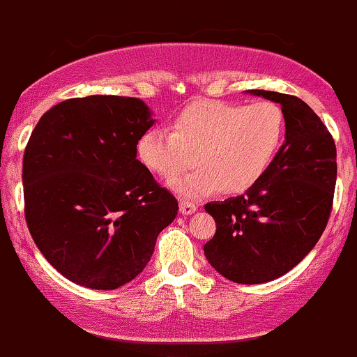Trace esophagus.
Instances as JSON below:
<instances>
[{
  "mask_svg": "<svg viewBox=\"0 0 357 357\" xmlns=\"http://www.w3.org/2000/svg\"><path fill=\"white\" fill-rule=\"evenodd\" d=\"M179 210H181L183 215H191V213L197 210V205L191 204V202H181V204H179Z\"/></svg>",
  "mask_w": 357,
  "mask_h": 357,
  "instance_id": "1",
  "label": "esophagus"
}]
</instances>
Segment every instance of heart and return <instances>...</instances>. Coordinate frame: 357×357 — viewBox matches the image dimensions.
Instances as JSON below:
<instances>
[{
  "label": "heart",
  "mask_w": 357,
  "mask_h": 357,
  "mask_svg": "<svg viewBox=\"0 0 357 357\" xmlns=\"http://www.w3.org/2000/svg\"><path fill=\"white\" fill-rule=\"evenodd\" d=\"M284 135L286 116L279 104L200 100L176 114L172 131H145L138 138L137 153L149 171L167 179L197 160V171L169 183L186 198L207 197L219 188L241 193L272 166Z\"/></svg>",
  "instance_id": "obj_1"
}]
</instances>
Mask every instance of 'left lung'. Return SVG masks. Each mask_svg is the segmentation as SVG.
<instances>
[{
  "label": "left lung",
  "instance_id": "1",
  "mask_svg": "<svg viewBox=\"0 0 357 357\" xmlns=\"http://www.w3.org/2000/svg\"><path fill=\"white\" fill-rule=\"evenodd\" d=\"M248 93L280 104L286 140L246 193L205 205L217 231L204 251L232 282L264 284L294 268L324 234L335 191L337 149L327 126L299 97Z\"/></svg>",
  "mask_w": 357,
  "mask_h": 357
}]
</instances>
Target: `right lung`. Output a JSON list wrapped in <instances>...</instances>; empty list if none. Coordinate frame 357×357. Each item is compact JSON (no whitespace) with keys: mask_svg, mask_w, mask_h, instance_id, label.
Instances as JSON below:
<instances>
[{"mask_svg":"<svg viewBox=\"0 0 357 357\" xmlns=\"http://www.w3.org/2000/svg\"><path fill=\"white\" fill-rule=\"evenodd\" d=\"M153 123L144 100L89 96L56 104L30 135L25 220L44 258L78 286L133 280L178 215V200L137 159Z\"/></svg>","mask_w":357,"mask_h":357,"instance_id":"right-lung-1","label":"right lung"}]
</instances>
